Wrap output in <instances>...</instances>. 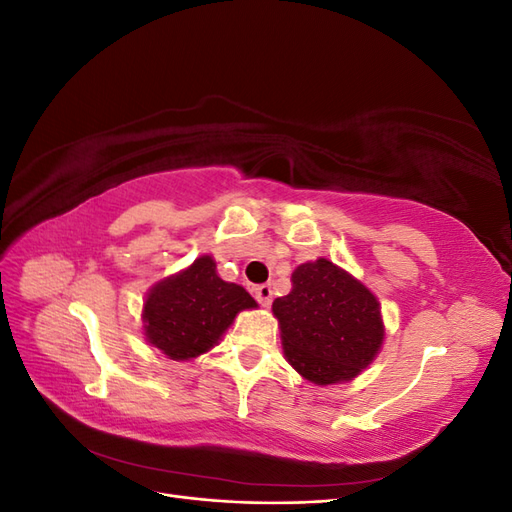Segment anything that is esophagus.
Masks as SVG:
<instances>
[{
  "label": "esophagus",
  "instance_id": "34e87169",
  "mask_svg": "<svg viewBox=\"0 0 512 512\" xmlns=\"http://www.w3.org/2000/svg\"><path fill=\"white\" fill-rule=\"evenodd\" d=\"M254 297L262 307H269L271 299H273V288L271 284H260L254 288Z\"/></svg>",
  "mask_w": 512,
  "mask_h": 512
}]
</instances>
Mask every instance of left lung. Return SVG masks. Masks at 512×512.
<instances>
[{"instance_id":"8db88e82","label":"left lung","mask_w":512,"mask_h":512,"mask_svg":"<svg viewBox=\"0 0 512 512\" xmlns=\"http://www.w3.org/2000/svg\"><path fill=\"white\" fill-rule=\"evenodd\" d=\"M286 361L318 386L348 382L384 342L380 303L367 286L327 258L292 273V290L273 301Z\"/></svg>"}]
</instances>
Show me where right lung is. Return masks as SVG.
I'll list each match as a JSON object with an SVG mask.
<instances>
[{
  "instance_id": "1",
  "label": "right lung",
  "mask_w": 512,
  "mask_h": 512,
  "mask_svg": "<svg viewBox=\"0 0 512 512\" xmlns=\"http://www.w3.org/2000/svg\"><path fill=\"white\" fill-rule=\"evenodd\" d=\"M256 307L243 286L224 282L211 256L153 286L145 299V337L173 361L211 350L243 309Z\"/></svg>"
}]
</instances>
